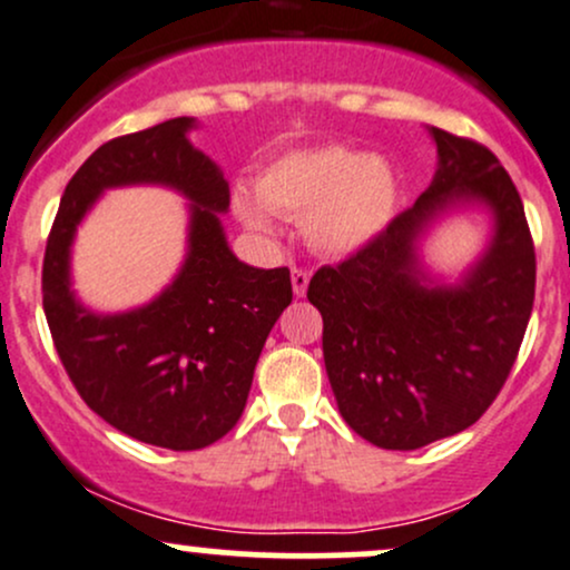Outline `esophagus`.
Here are the masks:
<instances>
[{"label": "esophagus", "mask_w": 570, "mask_h": 570, "mask_svg": "<svg viewBox=\"0 0 570 570\" xmlns=\"http://www.w3.org/2000/svg\"><path fill=\"white\" fill-rule=\"evenodd\" d=\"M291 283H293V293L302 298L306 293V287H309V272H306V268H293Z\"/></svg>", "instance_id": "esophagus-1"}]
</instances>
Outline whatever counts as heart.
I'll return each mask as SVG.
<instances>
[{"label": "heart", "instance_id": "1", "mask_svg": "<svg viewBox=\"0 0 570 570\" xmlns=\"http://www.w3.org/2000/svg\"><path fill=\"white\" fill-rule=\"evenodd\" d=\"M255 190L258 196L234 194L236 215L250 232H272V213L296 217L317 253L353 255L390 226L401 177L385 156L320 145L274 158L255 180Z\"/></svg>", "mask_w": 570, "mask_h": 570}]
</instances>
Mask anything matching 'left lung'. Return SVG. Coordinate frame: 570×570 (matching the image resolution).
<instances>
[{
  "label": "left lung",
  "instance_id": "obj_1",
  "mask_svg": "<svg viewBox=\"0 0 570 570\" xmlns=\"http://www.w3.org/2000/svg\"><path fill=\"white\" fill-rule=\"evenodd\" d=\"M428 131L433 183L371 245L317 268L306 291L323 315L338 412L382 450H420L474 425L501 393L533 309V239L507 169L474 139ZM463 203L491 209L493 234L458 284H441L419 242Z\"/></svg>",
  "mask_w": 570,
  "mask_h": 570
}]
</instances>
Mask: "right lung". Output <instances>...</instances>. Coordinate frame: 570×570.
<instances>
[{
  "instance_id": "add662e5",
  "label": "right lung",
  "mask_w": 570,
  "mask_h": 570,
  "mask_svg": "<svg viewBox=\"0 0 570 570\" xmlns=\"http://www.w3.org/2000/svg\"><path fill=\"white\" fill-rule=\"evenodd\" d=\"M194 118L110 139L63 190L42 264V306L69 380L105 423L164 450L215 444L242 417L268 331L291 304L287 268H255L232 253L220 213L228 183L190 145ZM164 184L189 205V253L178 277L137 311L99 316L73 298L71 242L98 196Z\"/></svg>"
}]
</instances>
